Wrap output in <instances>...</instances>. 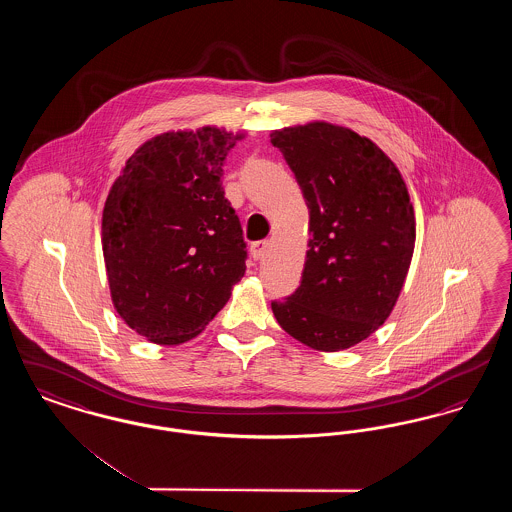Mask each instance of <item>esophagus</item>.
I'll use <instances>...</instances> for the list:
<instances>
[{
    "instance_id": "esophagus-1",
    "label": "esophagus",
    "mask_w": 512,
    "mask_h": 512,
    "mask_svg": "<svg viewBox=\"0 0 512 512\" xmlns=\"http://www.w3.org/2000/svg\"><path fill=\"white\" fill-rule=\"evenodd\" d=\"M268 242L267 240H261V242H255V244L251 245V257L255 259V261H259V259H263L265 257V253H267Z\"/></svg>"
}]
</instances>
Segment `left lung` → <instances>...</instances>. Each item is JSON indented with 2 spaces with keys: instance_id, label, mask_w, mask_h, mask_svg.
Segmentation results:
<instances>
[{
  "instance_id": "8db88e82",
  "label": "left lung",
  "mask_w": 512,
  "mask_h": 512,
  "mask_svg": "<svg viewBox=\"0 0 512 512\" xmlns=\"http://www.w3.org/2000/svg\"><path fill=\"white\" fill-rule=\"evenodd\" d=\"M309 207L301 286L272 301L278 324L317 351L349 349L391 315L413 259L416 222L407 184L366 136L332 122L270 134Z\"/></svg>"
}]
</instances>
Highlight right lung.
Returning <instances> with one entry per match:
<instances>
[{"mask_svg": "<svg viewBox=\"0 0 512 512\" xmlns=\"http://www.w3.org/2000/svg\"><path fill=\"white\" fill-rule=\"evenodd\" d=\"M245 134L163 132L138 147L103 207L111 301L146 340L178 345L205 330L245 274L242 224L222 165Z\"/></svg>", "mask_w": 512, "mask_h": 512, "instance_id": "obj_1", "label": "right lung"}]
</instances>
